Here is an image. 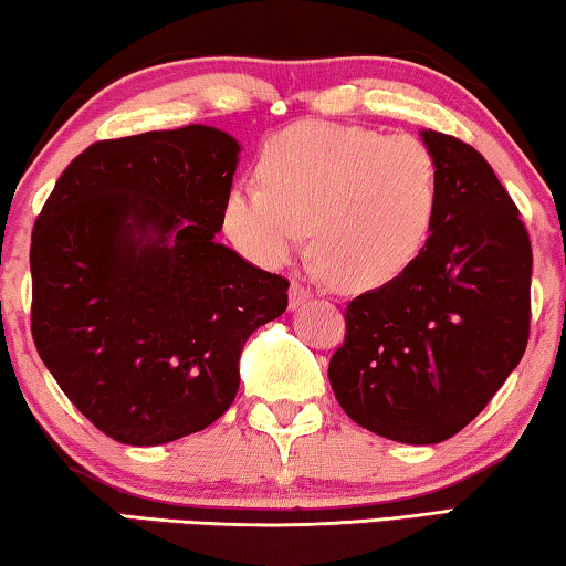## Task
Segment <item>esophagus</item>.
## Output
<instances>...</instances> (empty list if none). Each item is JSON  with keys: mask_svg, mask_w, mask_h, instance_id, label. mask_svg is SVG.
Listing matches in <instances>:
<instances>
[{"mask_svg": "<svg viewBox=\"0 0 566 566\" xmlns=\"http://www.w3.org/2000/svg\"><path fill=\"white\" fill-rule=\"evenodd\" d=\"M308 298H311V291L306 289V285L298 283V281H293V283H291V291H289V303H291V308H298V306H303V303H306Z\"/></svg>", "mask_w": 566, "mask_h": 566, "instance_id": "1", "label": "esophagus"}]
</instances>
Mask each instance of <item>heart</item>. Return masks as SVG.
I'll return each mask as SVG.
<instances>
[{"mask_svg": "<svg viewBox=\"0 0 566 566\" xmlns=\"http://www.w3.org/2000/svg\"><path fill=\"white\" fill-rule=\"evenodd\" d=\"M260 176L265 186L229 193V237L263 263H283L316 227L318 260L344 291L403 273L437 214V160L413 135L301 122L265 143Z\"/></svg>", "mask_w": 566, "mask_h": 566, "instance_id": "1", "label": "heart"}]
</instances>
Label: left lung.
Here are the masks:
<instances>
[{"instance_id":"left-lung-1","label":"left lung","mask_w":566,"mask_h":566,"mask_svg":"<svg viewBox=\"0 0 566 566\" xmlns=\"http://www.w3.org/2000/svg\"><path fill=\"white\" fill-rule=\"evenodd\" d=\"M439 201L419 258L344 308L329 382L352 421L400 444L462 431L521 363L531 334V240L490 163L429 129Z\"/></svg>"}]
</instances>
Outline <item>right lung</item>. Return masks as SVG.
<instances>
[{
    "label": "right lung",
    "mask_w": 566,
    "mask_h": 566,
    "mask_svg": "<svg viewBox=\"0 0 566 566\" xmlns=\"http://www.w3.org/2000/svg\"><path fill=\"white\" fill-rule=\"evenodd\" d=\"M237 153L203 125L99 140L32 227V342L71 403L122 444L214 423L240 388L244 342L289 306L283 275L214 240Z\"/></svg>",
    "instance_id": "right-lung-1"
}]
</instances>
